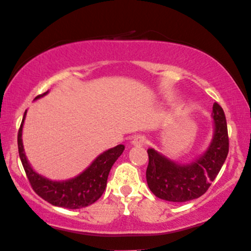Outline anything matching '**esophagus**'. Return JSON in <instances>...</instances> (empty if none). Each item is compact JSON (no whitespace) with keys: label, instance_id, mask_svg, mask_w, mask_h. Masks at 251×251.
<instances>
[{"label":"esophagus","instance_id":"1","mask_svg":"<svg viewBox=\"0 0 251 251\" xmlns=\"http://www.w3.org/2000/svg\"><path fill=\"white\" fill-rule=\"evenodd\" d=\"M147 144V139L145 135H135V137L133 138V140H132V145L133 146H144V145Z\"/></svg>","mask_w":251,"mask_h":251}]
</instances>
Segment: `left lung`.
<instances>
[{
  "label": "left lung",
  "instance_id": "left-lung-1",
  "mask_svg": "<svg viewBox=\"0 0 251 251\" xmlns=\"http://www.w3.org/2000/svg\"><path fill=\"white\" fill-rule=\"evenodd\" d=\"M212 117L214 135L206 152L186 165L172 161L155 150L149 149L146 180L156 198L172 202H186L200 198L219 174L229 152V138L222 107L214 102Z\"/></svg>",
  "mask_w": 251,
  "mask_h": 251
}]
</instances>
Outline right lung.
Returning <instances> with one entry per match:
<instances>
[{"label":"right lung","mask_w":251,"mask_h":251,"mask_svg":"<svg viewBox=\"0 0 251 251\" xmlns=\"http://www.w3.org/2000/svg\"><path fill=\"white\" fill-rule=\"evenodd\" d=\"M47 93L48 91L43 95L37 96L35 99L41 98ZM25 114L26 111L24 112L22 124L17 134V145H19V153L23 168L36 194L53 206L69 208V209L87 207L98 200L106 188L108 173L117 159L122 155L125 146L118 145L113 149L105 151L100 155L97 156L95 161L83 173L72 179L65 181L49 180L43 175L36 173L26 160L22 143V128Z\"/></svg>","instance_id":"right-lung-1"}]
</instances>
